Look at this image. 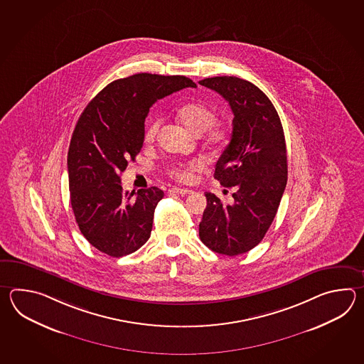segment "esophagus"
Returning <instances> with one entry per match:
<instances>
[{"mask_svg": "<svg viewBox=\"0 0 364 364\" xmlns=\"http://www.w3.org/2000/svg\"><path fill=\"white\" fill-rule=\"evenodd\" d=\"M169 193H179V195H188V193H193V190L190 188H181V187H171L169 190Z\"/></svg>", "mask_w": 364, "mask_h": 364, "instance_id": "obj_1", "label": "esophagus"}]
</instances>
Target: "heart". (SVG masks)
Wrapping results in <instances>:
<instances>
[{"label": "heart", "instance_id": "1", "mask_svg": "<svg viewBox=\"0 0 364 364\" xmlns=\"http://www.w3.org/2000/svg\"><path fill=\"white\" fill-rule=\"evenodd\" d=\"M179 122L185 126L188 132L199 136L205 132L204 143L212 152H218L228 144L230 139L229 129L223 124H217L216 110L210 108L201 101H190L178 109ZM161 127V119H154L146 126L144 141L152 143ZM203 169V164L193 160L186 164H179L169 169V176L178 182L190 183L193 182L196 173Z\"/></svg>", "mask_w": 364, "mask_h": 364}]
</instances>
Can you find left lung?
I'll list each match as a JSON object with an SVG mask.
<instances>
[{"instance_id":"obj_1","label":"left lung","mask_w":364,"mask_h":364,"mask_svg":"<svg viewBox=\"0 0 364 364\" xmlns=\"http://www.w3.org/2000/svg\"><path fill=\"white\" fill-rule=\"evenodd\" d=\"M199 83L220 93L234 114L232 139L215 169V178L234 190V201L224 204L215 193H205L199 237L217 254L240 255L262 242L285 191L284 129L272 101L251 82L215 77Z\"/></svg>"}]
</instances>
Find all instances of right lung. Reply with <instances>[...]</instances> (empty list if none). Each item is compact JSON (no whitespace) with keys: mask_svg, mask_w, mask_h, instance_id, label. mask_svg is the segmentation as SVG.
Masks as SVG:
<instances>
[{"mask_svg":"<svg viewBox=\"0 0 364 364\" xmlns=\"http://www.w3.org/2000/svg\"><path fill=\"white\" fill-rule=\"evenodd\" d=\"M186 87L183 75L140 73L101 90L77 119L68 154L71 208L93 247L113 257L139 250L151 237L159 187L124 191L121 173L144 141V121L156 101Z\"/></svg>","mask_w":364,"mask_h":364,"instance_id":"obj_1","label":"right lung"}]
</instances>
